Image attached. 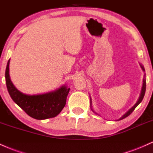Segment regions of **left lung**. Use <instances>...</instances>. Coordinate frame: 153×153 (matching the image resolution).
Masks as SVG:
<instances>
[{
  "mask_svg": "<svg viewBox=\"0 0 153 153\" xmlns=\"http://www.w3.org/2000/svg\"><path fill=\"white\" fill-rule=\"evenodd\" d=\"M140 66L141 69H143V71H145V68H144V66H143V64H140ZM145 90H146V78H145V75H144V78H143V86H142L141 92H140V94L139 99H138V100H137V102H136V103L134 104V105L133 106H132V107H131V108H130V109H129V110L127 111V112H125V114H124L121 117L119 118V119L117 120V121H118V120H123L124 118L127 117H128V116L130 115V114H131V113H132V112H133L134 109H135L136 107H137L138 105H139V104L140 103V102H142V100H143V97H144L145 94ZM91 104H92V103H91V97H90V107H91V110H92V112H94L95 114H97V115H99V114H97V113L96 112H94V109H93V108H92V105H91Z\"/></svg>",
  "mask_w": 153,
  "mask_h": 153,
  "instance_id": "obj_1",
  "label": "left lung"
}]
</instances>
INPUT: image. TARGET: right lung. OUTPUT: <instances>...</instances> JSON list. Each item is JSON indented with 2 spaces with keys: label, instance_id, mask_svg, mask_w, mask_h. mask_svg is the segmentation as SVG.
I'll return each instance as SVG.
<instances>
[{
  "label": "right lung",
  "instance_id": "right-lung-1",
  "mask_svg": "<svg viewBox=\"0 0 153 153\" xmlns=\"http://www.w3.org/2000/svg\"><path fill=\"white\" fill-rule=\"evenodd\" d=\"M10 59L5 69V83L10 97L28 115L36 120L55 117L66 105L70 88L63 85L55 90L44 94H26L21 92L12 83L9 74Z\"/></svg>",
  "mask_w": 153,
  "mask_h": 153
}]
</instances>
